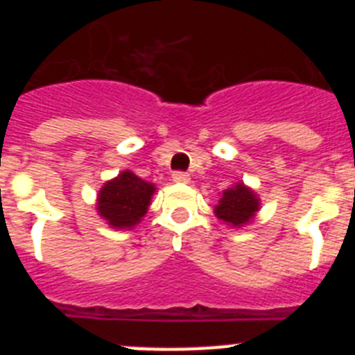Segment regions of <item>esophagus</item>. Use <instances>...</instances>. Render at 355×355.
I'll return each instance as SVG.
<instances>
[{
  "instance_id": "34e87169",
  "label": "esophagus",
  "mask_w": 355,
  "mask_h": 355,
  "mask_svg": "<svg viewBox=\"0 0 355 355\" xmlns=\"http://www.w3.org/2000/svg\"><path fill=\"white\" fill-rule=\"evenodd\" d=\"M172 180H174L175 183H188V181H190V175H188L187 172L178 171V172H174V174H172Z\"/></svg>"
}]
</instances>
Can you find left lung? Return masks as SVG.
Instances as JSON below:
<instances>
[{"label": "left lung", "mask_w": 355, "mask_h": 355, "mask_svg": "<svg viewBox=\"0 0 355 355\" xmlns=\"http://www.w3.org/2000/svg\"><path fill=\"white\" fill-rule=\"evenodd\" d=\"M258 209L259 199L256 192L243 183H236L222 192L220 200L215 206V215L227 225L241 227L252 220Z\"/></svg>", "instance_id": "obj_1"}]
</instances>
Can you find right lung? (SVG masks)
<instances>
[{
    "instance_id": "add662e5",
    "label": "right lung",
    "mask_w": 355,
    "mask_h": 355,
    "mask_svg": "<svg viewBox=\"0 0 355 355\" xmlns=\"http://www.w3.org/2000/svg\"><path fill=\"white\" fill-rule=\"evenodd\" d=\"M155 192V184L124 171L114 180L106 181L99 190L97 213L112 227L133 229L147 213Z\"/></svg>"
}]
</instances>
